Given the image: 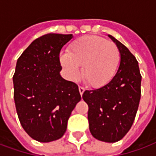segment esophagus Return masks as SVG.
<instances>
[{
  "instance_id": "34e87169",
  "label": "esophagus",
  "mask_w": 156,
  "mask_h": 156,
  "mask_svg": "<svg viewBox=\"0 0 156 156\" xmlns=\"http://www.w3.org/2000/svg\"><path fill=\"white\" fill-rule=\"evenodd\" d=\"M78 90H79V93H80V94L81 95H83V92H84V88H83V87H81V86H79L78 87Z\"/></svg>"
}]
</instances>
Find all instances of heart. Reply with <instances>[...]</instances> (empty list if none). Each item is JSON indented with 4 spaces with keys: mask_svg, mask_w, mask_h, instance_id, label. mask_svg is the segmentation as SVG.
I'll return each mask as SVG.
<instances>
[{
    "mask_svg": "<svg viewBox=\"0 0 156 156\" xmlns=\"http://www.w3.org/2000/svg\"><path fill=\"white\" fill-rule=\"evenodd\" d=\"M120 52L114 43L99 36L86 35L74 40L67 53L60 55V63L71 81L81 74L83 80L94 88L105 85L115 75Z\"/></svg>",
    "mask_w": 156,
    "mask_h": 156,
    "instance_id": "obj_1",
    "label": "heart"
}]
</instances>
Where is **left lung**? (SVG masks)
<instances>
[{
    "mask_svg": "<svg viewBox=\"0 0 156 156\" xmlns=\"http://www.w3.org/2000/svg\"><path fill=\"white\" fill-rule=\"evenodd\" d=\"M120 52L117 72L105 85L86 90L83 99L89 105V131L94 138L115 143L131 128L141 96V74L135 56L124 44L108 34Z\"/></svg>",
    "mask_w": 156,
    "mask_h": 156,
    "instance_id": "left-lung-1",
    "label": "left lung"
}]
</instances>
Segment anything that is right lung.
<instances>
[{"label": "right lung", "mask_w": 156, "mask_h": 156, "mask_svg": "<svg viewBox=\"0 0 156 156\" xmlns=\"http://www.w3.org/2000/svg\"><path fill=\"white\" fill-rule=\"evenodd\" d=\"M73 34H49L34 40L18 58L14 101L22 127L36 141L57 140L81 100L78 85L61 76L59 55Z\"/></svg>", "instance_id": "right-lung-1"}]
</instances>
